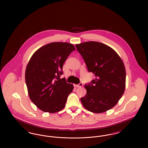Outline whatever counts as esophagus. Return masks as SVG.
Instances as JSON below:
<instances>
[{"mask_svg": "<svg viewBox=\"0 0 148 148\" xmlns=\"http://www.w3.org/2000/svg\"><path fill=\"white\" fill-rule=\"evenodd\" d=\"M83 85V84L82 83H80L79 84L75 85V86L76 88H81V87H82Z\"/></svg>", "mask_w": 148, "mask_h": 148, "instance_id": "1", "label": "esophagus"}]
</instances>
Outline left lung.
<instances>
[{
  "mask_svg": "<svg viewBox=\"0 0 148 148\" xmlns=\"http://www.w3.org/2000/svg\"><path fill=\"white\" fill-rule=\"evenodd\" d=\"M88 70L96 78L85 85L86 94L81 98L85 108L94 113L112 109L119 101L125 89L126 72L117 53L101 42H86L75 45Z\"/></svg>",
  "mask_w": 148,
  "mask_h": 148,
  "instance_id": "obj_1",
  "label": "left lung"
}]
</instances>
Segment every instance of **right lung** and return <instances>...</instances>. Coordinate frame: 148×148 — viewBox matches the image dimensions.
I'll return each instance as SVG.
<instances>
[{"label":"right lung","instance_id":"right-lung-1","mask_svg":"<svg viewBox=\"0 0 148 148\" xmlns=\"http://www.w3.org/2000/svg\"><path fill=\"white\" fill-rule=\"evenodd\" d=\"M71 43L51 42L37 50L27 64L25 78L29 98L44 112L62 110L73 85L67 83L63 74V66L71 53L75 50Z\"/></svg>","mask_w":148,"mask_h":148}]
</instances>
